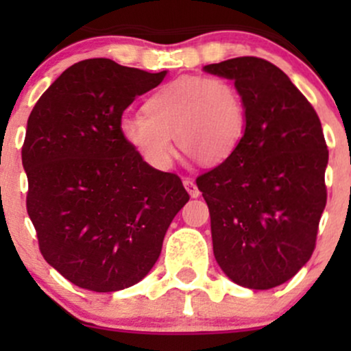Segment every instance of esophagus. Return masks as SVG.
Wrapping results in <instances>:
<instances>
[{"mask_svg":"<svg viewBox=\"0 0 351 351\" xmlns=\"http://www.w3.org/2000/svg\"><path fill=\"white\" fill-rule=\"evenodd\" d=\"M183 184H184V188H186V191L189 193V196H191V198H198V196L201 195L198 186H196V183L191 178H184Z\"/></svg>","mask_w":351,"mask_h":351,"instance_id":"obj_1","label":"esophagus"}]
</instances>
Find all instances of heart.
Segmentation results:
<instances>
[{"label":"heart","instance_id":"obj_1","mask_svg":"<svg viewBox=\"0 0 351 351\" xmlns=\"http://www.w3.org/2000/svg\"><path fill=\"white\" fill-rule=\"evenodd\" d=\"M193 85L204 88L205 100L196 112L181 125L167 120V104L171 98L186 95ZM245 106L243 95L228 79L184 77L173 82L142 108L125 120V134L140 152L158 167H167L176 155L171 132L178 130L181 147L193 158L215 163L226 158L239 147L245 134Z\"/></svg>","mask_w":351,"mask_h":351}]
</instances>
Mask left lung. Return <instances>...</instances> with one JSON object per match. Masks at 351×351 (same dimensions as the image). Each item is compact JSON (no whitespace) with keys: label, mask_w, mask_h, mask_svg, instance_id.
I'll return each instance as SVG.
<instances>
[{"label":"left lung","mask_w":351,"mask_h":351,"mask_svg":"<svg viewBox=\"0 0 351 351\" xmlns=\"http://www.w3.org/2000/svg\"><path fill=\"white\" fill-rule=\"evenodd\" d=\"M243 95L239 147L198 176L211 216L213 251L237 285L267 291L312 256L327 203L328 150L317 112L269 60L236 58L204 67Z\"/></svg>","instance_id":"1"}]
</instances>
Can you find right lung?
Wrapping results in <instances>:
<instances>
[{
    "label": "right lung",
    "instance_id": "right-lung-1",
    "mask_svg": "<svg viewBox=\"0 0 351 351\" xmlns=\"http://www.w3.org/2000/svg\"><path fill=\"white\" fill-rule=\"evenodd\" d=\"M165 74L80 60L27 120V215L44 259L80 289L115 292L142 280L189 199L178 176L143 162L122 132L125 108Z\"/></svg>",
    "mask_w": 351,
    "mask_h": 351
}]
</instances>
